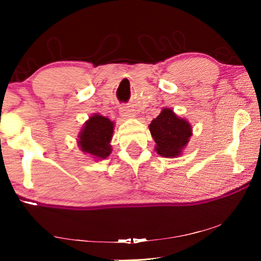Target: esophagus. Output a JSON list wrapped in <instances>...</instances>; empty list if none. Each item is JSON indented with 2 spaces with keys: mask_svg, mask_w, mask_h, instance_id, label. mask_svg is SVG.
Here are the masks:
<instances>
[{
  "mask_svg": "<svg viewBox=\"0 0 261 261\" xmlns=\"http://www.w3.org/2000/svg\"><path fill=\"white\" fill-rule=\"evenodd\" d=\"M120 115L124 117V119H128V117H133L132 110L128 109L127 107H122V108H120Z\"/></svg>",
  "mask_w": 261,
  "mask_h": 261,
  "instance_id": "34e87169",
  "label": "esophagus"
}]
</instances>
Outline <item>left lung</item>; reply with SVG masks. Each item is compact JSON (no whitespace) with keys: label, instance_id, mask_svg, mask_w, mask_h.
<instances>
[{"label":"left lung","instance_id":"1","mask_svg":"<svg viewBox=\"0 0 261 261\" xmlns=\"http://www.w3.org/2000/svg\"><path fill=\"white\" fill-rule=\"evenodd\" d=\"M148 128L155 141V152L164 158H176L183 154L192 135L190 122L178 116L171 108H163Z\"/></svg>","mask_w":261,"mask_h":261}]
</instances>
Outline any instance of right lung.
<instances>
[{"label":"right lung","instance_id":"1","mask_svg":"<svg viewBox=\"0 0 261 261\" xmlns=\"http://www.w3.org/2000/svg\"><path fill=\"white\" fill-rule=\"evenodd\" d=\"M114 121L101 114H92L78 134L77 145L82 152L90 155L96 162L110 155L113 148L110 141L114 133Z\"/></svg>","mask_w":261,"mask_h":261}]
</instances>
